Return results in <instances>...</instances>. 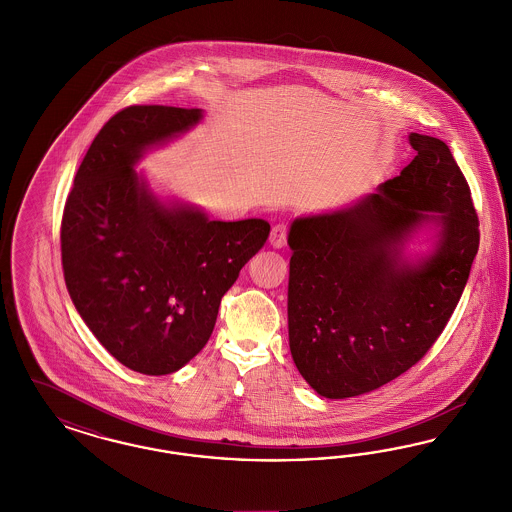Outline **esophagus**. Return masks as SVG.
Wrapping results in <instances>:
<instances>
[{
    "instance_id": "34e87169",
    "label": "esophagus",
    "mask_w": 512,
    "mask_h": 512,
    "mask_svg": "<svg viewBox=\"0 0 512 512\" xmlns=\"http://www.w3.org/2000/svg\"><path fill=\"white\" fill-rule=\"evenodd\" d=\"M286 238H288V226H286L284 222L272 226L268 242H270V245H272L274 249H282V247L286 245Z\"/></svg>"
}]
</instances>
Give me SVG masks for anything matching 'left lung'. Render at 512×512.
Masks as SVG:
<instances>
[{"mask_svg": "<svg viewBox=\"0 0 512 512\" xmlns=\"http://www.w3.org/2000/svg\"><path fill=\"white\" fill-rule=\"evenodd\" d=\"M399 176L288 232L293 363L326 399L378 390L416 365L463 295L480 232L449 147L409 134ZM424 237L422 252L410 247Z\"/></svg>", "mask_w": 512, "mask_h": 512, "instance_id": "8db88e82", "label": "left lung"}]
</instances>
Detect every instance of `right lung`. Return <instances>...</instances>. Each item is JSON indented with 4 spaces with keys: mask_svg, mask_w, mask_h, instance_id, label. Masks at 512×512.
<instances>
[{
    "mask_svg": "<svg viewBox=\"0 0 512 512\" xmlns=\"http://www.w3.org/2000/svg\"><path fill=\"white\" fill-rule=\"evenodd\" d=\"M201 119V109L167 105L119 111L88 149L61 222L78 315L121 365L147 376L176 372L205 347L222 295L270 232L263 219L211 220L136 171Z\"/></svg>",
    "mask_w": 512,
    "mask_h": 512,
    "instance_id": "1",
    "label": "right lung"
}]
</instances>
